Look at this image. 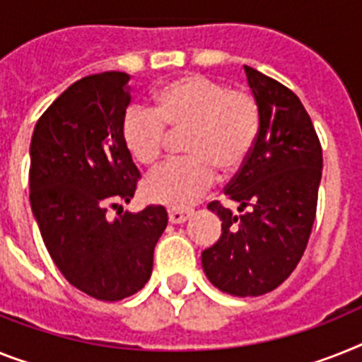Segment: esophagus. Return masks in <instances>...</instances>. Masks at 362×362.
<instances>
[{
	"label": "esophagus",
	"instance_id": "1",
	"mask_svg": "<svg viewBox=\"0 0 362 362\" xmlns=\"http://www.w3.org/2000/svg\"><path fill=\"white\" fill-rule=\"evenodd\" d=\"M193 215V211L191 209H169V221H171L173 224H182L186 223L187 218Z\"/></svg>",
	"mask_w": 362,
	"mask_h": 362
}]
</instances>
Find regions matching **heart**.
Instances as JSON below:
<instances>
[{
  "instance_id": "obj_1",
  "label": "heart",
  "mask_w": 362,
  "mask_h": 362,
  "mask_svg": "<svg viewBox=\"0 0 362 362\" xmlns=\"http://www.w3.org/2000/svg\"><path fill=\"white\" fill-rule=\"evenodd\" d=\"M261 114L256 97L247 90H228L214 78L191 73L163 84L154 95L153 110L132 105L121 121V138L139 165L160 160L167 132L182 138L187 154L148 176L147 199L173 208H187L204 195L221 175H233L247 162L259 134Z\"/></svg>"
}]
</instances>
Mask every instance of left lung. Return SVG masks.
<instances>
[{
    "label": "left lung",
    "mask_w": 362,
    "mask_h": 362,
    "mask_svg": "<svg viewBox=\"0 0 362 362\" xmlns=\"http://www.w3.org/2000/svg\"><path fill=\"white\" fill-rule=\"evenodd\" d=\"M245 73L259 105V134L224 193L239 202V211H247L238 217L218 200L209 202L208 209L223 221V233L202 252V269L223 293L259 296L289 278L308 247L322 147L293 90L250 66Z\"/></svg>",
    "instance_id": "obj_1"
}]
</instances>
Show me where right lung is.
Segmentation results:
<instances>
[{"mask_svg": "<svg viewBox=\"0 0 362 362\" xmlns=\"http://www.w3.org/2000/svg\"><path fill=\"white\" fill-rule=\"evenodd\" d=\"M129 75H88L40 115L31 139V208L51 259L73 287L105 302L138 293L167 226L163 206L123 211L139 171L121 138ZM120 214L110 217V209Z\"/></svg>", "mask_w": 362, "mask_h": 362, "instance_id": "1", "label": "right lung"}]
</instances>
